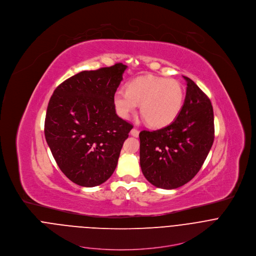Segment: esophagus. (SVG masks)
Returning <instances> with one entry per match:
<instances>
[{
    "label": "esophagus",
    "instance_id": "esophagus-1",
    "mask_svg": "<svg viewBox=\"0 0 256 256\" xmlns=\"http://www.w3.org/2000/svg\"><path fill=\"white\" fill-rule=\"evenodd\" d=\"M130 133H131V135H132L133 137H138V136H139V130L136 129V128H133Z\"/></svg>",
    "mask_w": 256,
    "mask_h": 256
}]
</instances>
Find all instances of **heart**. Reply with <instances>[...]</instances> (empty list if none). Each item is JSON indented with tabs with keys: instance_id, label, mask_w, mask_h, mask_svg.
Returning a JSON list of instances; mask_svg holds the SVG:
<instances>
[{
	"instance_id": "b5f03b06",
	"label": "heart",
	"mask_w": 256,
	"mask_h": 256,
	"mask_svg": "<svg viewBox=\"0 0 256 256\" xmlns=\"http://www.w3.org/2000/svg\"><path fill=\"white\" fill-rule=\"evenodd\" d=\"M183 84L174 78L140 76L130 82L127 90L119 88L113 96L117 114L128 119L141 104V114L154 128L172 124L182 108Z\"/></svg>"
}]
</instances>
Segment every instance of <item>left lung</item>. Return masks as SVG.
<instances>
[{
	"instance_id": "8db88e82",
	"label": "left lung",
	"mask_w": 256,
	"mask_h": 256,
	"mask_svg": "<svg viewBox=\"0 0 256 256\" xmlns=\"http://www.w3.org/2000/svg\"><path fill=\"white\" fill-rule=\"evenodd\" d=\"M176 119L156 131L140 132V164L156 187L174 189L200 170L214 142V112L209 98L189 78Z\"/></svg>"
}]
</instances>
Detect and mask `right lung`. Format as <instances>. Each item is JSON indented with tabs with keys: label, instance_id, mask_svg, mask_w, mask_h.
Masks as SVG:
<instances>
[{
	"label": "right lung",
	"instance_id": "add662e5",
	"mask_svg": "<svg viewBox=\"0 0 256 256\" xmlns=\"http://www.w3.org/2000/svg\"><path fill=\"white\" fill-rule=\"evenodd\" d=\"M126 68L117 63L76 74L59 84L49 100L46 142L62 172L80 186L94 187L110 178L133 128L113 106Z\"/></svg>",
	"mask_w": 256,
	"mask_h": 256
}]
</instances>
